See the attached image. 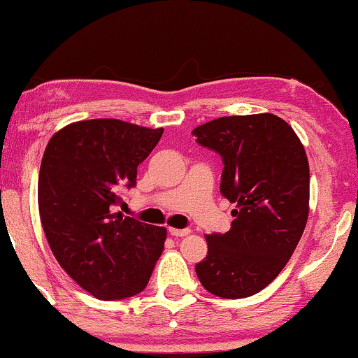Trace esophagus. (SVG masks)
Returning <instances> with one entry per match:
<instances>
[{
    "instance_id": "esophagus-1",
    "label": "esophagus",
    "mask_w": 358,
    "mask_h": 358,
    "mask_svg": "<svg viewBox=\"0 0 358 358\" xmlns=\"http://www.w3.org/2000/svg\"><path fill=\"white\" fill-rule=\"evenodd\" d=\"M169 234L174 236V237H184V236L190 234V229H174V227H171Z\"/></svg>"
}]
</instances>
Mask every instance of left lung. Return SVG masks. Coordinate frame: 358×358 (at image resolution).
Returning a JSON list of instances; mask_svg holds the SVG:
<instances>
[{"mask_svg": "<svg viewBox=\"0 0 358 358\" xmlns=\"http://www.w3.org/2000/svg\"><path fill=\"white\" fill-rule=\"evenodd\" d=\"M192 134L221 155V194L236 203L231 229L205 236L208 253L195 265L196 276L217 297H250L282 271L303 234L307 153L294 129L271 113L217 117Z\"/></svg>", "mask_w": 358, "mask_h": 358, "instance_id": "obj_1", "label": "left lung"}]
</instances>
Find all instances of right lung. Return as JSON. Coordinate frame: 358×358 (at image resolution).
<instances>
[{
  "label": "right lung",
  "instance_id": "right-lung-1",
  "mask_svg": "<svg viewBox=\"0 0 358 358\" xmlns=\"http://www.w3.org/2000/svg\"><path fill=\"white\" fill-rule=\"evenodd\" d=\"M163 129L119 119L67 124L46 145L38 210L59 266L100 300L142 292L162 257L166 229L115 211Z\"/></svg>",
  "mask_w": 358,
  "mask_h": 358
}]
</instances>
